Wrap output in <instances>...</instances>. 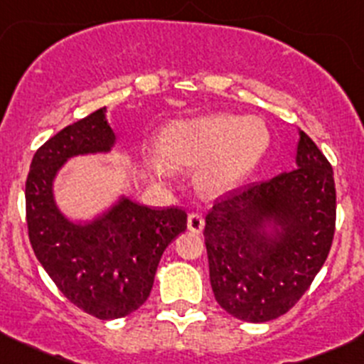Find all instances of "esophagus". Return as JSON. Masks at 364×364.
I'll list each match as a JSON object with an SVG mask.
<instances>
[{
	"label": "esophagus",
	"instance_id": "esophagus-1",
	"mask_svg": "<svg viewBox=\"0 0 364 364\" xmlns=\"http://www.w3.org/2000/svg\"><path fill=\"white\" fill-rule=\"evenodd\" d=\"M203 226H205V220L203 217H201V213L198 212L189 213V217H187V230L193 231V233H201V231H203Z\"/></svg>",
	"mask_w": 364,
	"mask_h": 364
}]
</instances>
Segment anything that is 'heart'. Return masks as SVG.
Listing matches in <instances>:
<instances>
[{
	"label": "heart",
	"instance_id": "heart-1",
	"mask_svg": "<svg viewBox=\"0 0 364 364\" xmlns=\"http://www.w3.org/2000/svg\"><path fill=\"white\" fill-rule=\"evenodd\" d=\"M268 145L269 134L261 119L215 114L168 126L157 152L173 166L210 160L203 175L207 186L228 189L259 163Z\"/></svg>",
	"mask_w": 364,
	"mask_h": 364
}]
</instances>
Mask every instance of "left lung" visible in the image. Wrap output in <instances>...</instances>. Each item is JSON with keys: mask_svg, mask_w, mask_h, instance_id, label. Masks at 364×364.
Wrapping results in <instances>:
<instances>
[{"mask_svg": "<svg viewBox=\"0 0 364 364\" xmlns=\"http://www.w3.org/2000/svg\"><path fill=\"white\" fill-rule=\"evenodd\" d=\"M333 168L299 131L296 170L231 189L205 217L217 303L247 322L289 312L324 264L335 235ZM274 224L268 235L265 226Z\"/></svg>", "mask_w": 364, "mask_h": 364, "instance_id": "1", "label": "left lung"}]
</instances>
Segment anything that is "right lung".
I'll use <instances>...</instances> for the list:
<instances>
[{
	"label": "right lung",
	"mask_w": 364,
	"mask_h": 364,
	"mask_svg": "<svg viewBox=\"0 0 364 364\" xmlns=\"http://www.w3.org/2000/svg\"><path fill=\"white\" fill-rule=\"evenodd\" d=\"M105 110L48 138L33 156L26 181V223L35 256L73 305L101 321L129 316L147 301L168 243L186 231V210L149 208L121 198L87 224L70 223L52 196L66 159L108 152L115 134Z\"/></svg>",
	"instance_id": "obj_1"
}]
</instances>
